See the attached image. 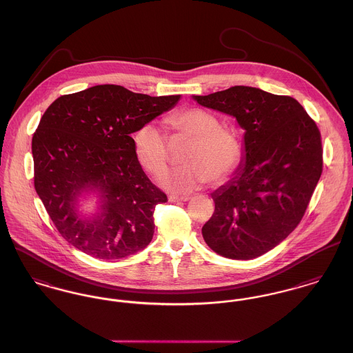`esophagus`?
<instances>
[{"mask_svg":"<svg viewBox=\"0 0 353 353\" xmlns=\"http://www.w3.org/2000/svg\"><path fill=\"white\" fill-rule=\"evenodd\" d=\"M188 199H190V196H175V195H171L168 198L170 202H188Z\"/></svg>","mask_w":353,"mask_h":353,"instance_id":"esophagus-1","label":"esophagus"}]
</instances>
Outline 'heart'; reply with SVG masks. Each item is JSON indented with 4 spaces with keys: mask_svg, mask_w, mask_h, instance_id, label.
<instances>
[{
    "mask_svg": "<svg viewBox=\"0 0 353 353\" xmlns=\"http://www.w3.org/2000/svg\"><path fill=\"white\" fill-rule=\"evenodd\" d=\"M174 135L190 141L182 162L185 165L171 168L159 178L162 188L185 194L208 181L223 182L241 158V144L234 132L219 127L218 119L199 108H190L165 119ZM134 151L141 167L151 174L165 170L168 150L165 132L155 124L147 123L134 134Z\"/></svg>",
    "mask_w": 353,
    "mask_h": 353,
    "instance_id": "obj_1",
    "label": "heart"
}]
</instances>
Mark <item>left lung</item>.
Here are the masks:
<instances>
[{
    "mask_svg": "<svg viewBox=\"0 0 353 353\" xmlns=\"http://www.w3.org/2000/svg\"><path fill=\"white\" fill-rule=\"evenodd\" d=\"M192 100L233 117L245 131L238 168L212 194L215 210L202 228L203 239L222 257L257 259L304 216L323 172L320 131L296 99L254 87Z\"/></svg>",
    "mask_w": 353,
    "mask_h": 353,
    "instance_id": "left-lung-1",
    "label": "left lung"
}]
</instances>
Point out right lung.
Returning a JSON list of instances; mask_svg holds the SVG:
<instances>
[{
	"mask_svg": "<svg viewBox=\"0 0 353 353\" xmlns=\"http://www.w3.org/2000/svg\"><path fill=\"white\" fill-rule=\"evenodd\" d=\"M179 100L181 94L152 97L104 84L48 107L32 139L34 188L72 246L110 261L151 242L155 206L167 196L144 174L131 134ZM91 196L94 210L84 212L82 202Z\"/></svg>",
	"mask_w": 353,
	"mask_h": 353,
	"instance_id": "obj_1",
	"label": "right lung"
}]
</instances>
